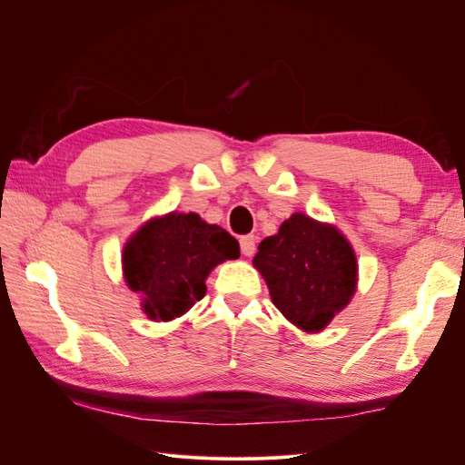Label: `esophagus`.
<instances>
[{"mask_svg": "<svg viewBox=\"0 0 465 465\" xmlns=\"http://www.w3.org/2000/svg\"><path fill=\"white\" fill-rule=\"evenodd\" d=\"M241 252L244 256H254L256 252V236L254 234H246L241 238Z\"/></svg>", "mask_w": 465, "mask_h": 465, "instance_id": "1", "label": "esophagus"}]
</instances>
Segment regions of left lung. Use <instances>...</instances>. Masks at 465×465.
I'll return each mask as SVG.
<instances>
[{
	"mask_svg": "<svg viewBox=\"0 0 465 465\" xmlns=\"http://www.w3.org/2000/svg\"><path fill=\"white\" fill-rule=\"evenodd\" d=\"M254 265L281 314L304 331L326 328L357 285L355 252L345 236L302 213L260 242Z\"/></svg>",
	"mask_w": 465,
	"mask_h": 465,
	"instance_id": "8db88e82",
	"label": "left lung"
}]
</instances>
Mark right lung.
Listing matches in <instances>:
<instances>
[{"mask_svg":"<svg viewBox=\"0 0 465 465\" xmlns=\"http://www.w3.org/2000/svg\"><path fill=\"white\" fill-rule=\"evenodd\" d=\"M241 256L232 234L195 213H171L149 221L124 250V275L143 294L151 320H173L202 301L205 279L224 260Z\"/></svg>","mask_w":465,"mask_h":465,"instance_id":"obj_1","label":"right lung"}]
</instances>
